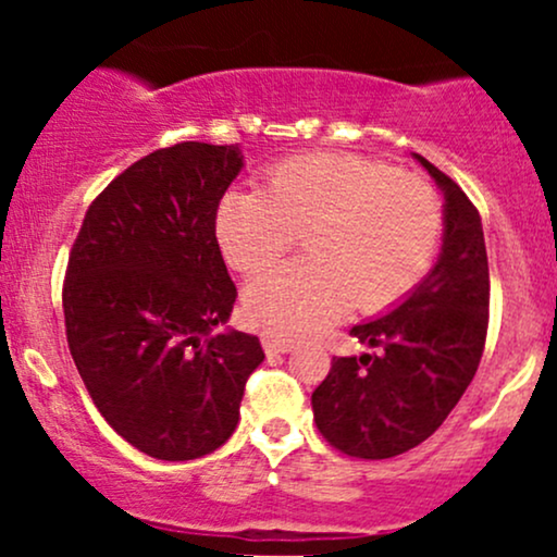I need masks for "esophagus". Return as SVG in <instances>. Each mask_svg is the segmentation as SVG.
Here are the masks:
<instances>
[{"mask_svg":"<svg viewBox=\"0 0 557 557\" xmlns=\"http://www.w3.org/2000/svg\"><path fill=\"white\" fill-rule=\"evenodd\" d=\"M261 345H264V350H267V356H283V354H287V350L293 348L290 343L287 341H280V337H261Z\"/></svg>","mask_w":557,"mask_h":557,"instance_id":"esophagus-1","label":"esophagus"}]
</instances>
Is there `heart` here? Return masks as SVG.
Returning a JSON list of instances; mask_svg holds the SVG:
<instances>
[{"mask_svg":"<svg viewBox=\"0 0 557 557\" xmlns=\"http://www.w3.org/2000/svg\"><path fill=\"white\" fill-rule=\"evenodd\" d=\"M227 264L253 274L298 235L304 259L246 287V314L274 337H309L354 304L361 314L406 298L432 267L443 207L419 177L376 159L317 151L274 164L261 190H227L216 207Z\"/></svg>","mask_w":557,"mask_h":557,"instance_id":"b5f03b06","label":"heart"}]
</instances>
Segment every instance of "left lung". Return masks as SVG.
<instances>
[{
  "label": "left lung",
  "instance_id": "obj_1",
  "mask_svg": "<svg viewBox=\"0 0 557 557\" xmlns=\"http://www.w3.org/2000/svg\"><path fill=\"white\" fill-rule=\"evenodd\" d=\"M443 194V248L426 277L350 335L374 354L332 359L311 393L319 432L345 456L393 458L424 443L474 380L487 337L490 267L474 203L411 154Z\"/></svg>",
  "mask_w": 557,
  "mask_h": 557
}]
</instances>
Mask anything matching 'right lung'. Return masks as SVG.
<instances>
[{"instance_id": "1", "label": "right lung", "mask_w": 557, "mask_h": 557, "mask_svg": "<svg viewBox=\"0 0 557 557\" xmlns=\"http://www.w3.org/2000/svg\"><path fill=\"white\" fill-rule=\"evenodd\" d=\"M243 170L238 144L185 140L138 159L101 190L70 253L67 345L96 408L159 461L227 443L257 335L223 330L235 285L214 220Z\"/></svg>"}]
</instances>
